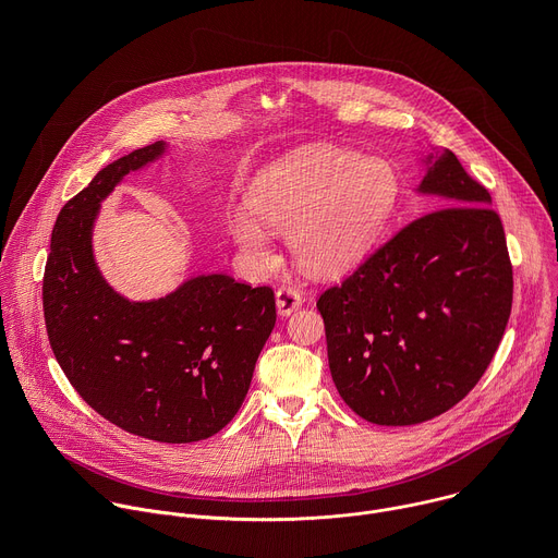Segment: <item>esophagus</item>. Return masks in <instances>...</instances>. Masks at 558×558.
<instances>
[{
  "mask_svg": "<svg viewBox=\"0 0 558 558\" xmlns=\"http://www.w3.org/2000/svg\"><path fill=\"white\" fill-rule=\"evenodd\" d=\"M302 302H304V298L295 287H280L276 291V306H278V313L282 317L298 311L302 306Z\"/></svg>",
  "mask_w": 558,
  "mask_h": 558,
  "instance_id": "1",
  "label": "esophagus"
}]
</instances>
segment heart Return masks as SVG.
Returning a JSON list of instances; mask_svg holds the SVG:
<instances>
[{
    "label": "heart",
    "instance_id": "obj_1",
    "mask_svg": "<svg viewBox=\"0 0 558 558\" xmlns=\"http://www.w3.org/2000/svg\"><path fill=\"white\" fill-rule=\"evenodd\" d=\"M392 198L395 177L377 158L313 149L265 179L250 207L265 225L289 229V247L306 269L338 274L362 258ZM258 220L233 211L229 231L247 258L265 265L271 243Z\"/></svg>",
    "mask_w": 558,
    "mask_h": 558
}]
</instances>
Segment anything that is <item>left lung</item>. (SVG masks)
I'll return each mask as SVG.
<instances>
[{
    "mask_svg": "<svg viewBox=\"0 0 558 558\" xmlns=\"http://www.w3.org/2000/svg\"><path fill=\"white\" fill-rule=\"evenodd\" d=\"M428 207L317 298L329 368L379 426L428 422L482 379L512 308V263L490 192L459 158L428 156Z\"/></svg>",
    "mask_w": 558,
    "mask_h": 558,
    "instance_id": "8db88e82",
    "label": "left lung"
}]
</instances>
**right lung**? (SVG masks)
<instances>
[{
	"label": "right lung",
	"mask_w": 558,
	"mask_h": 558,
	"mask_svg": "<svg viewBox=\"0 0 558 558\" xmlns=\"http://www.w3.org/2000/svg\"><path fill=\"white\" fill-rule=\"evenodd\" d=\"M163 151L158 141L117 158L61 207L44 271V317L61 371L90 409L132 435L190 444L222 430L243 407L276 325V298L271 287L225 274L190 278L149 302L108 287L93 256L99 205Z\"/></svg>",
	"instance_id": "add662e5"
}]
</instances>
